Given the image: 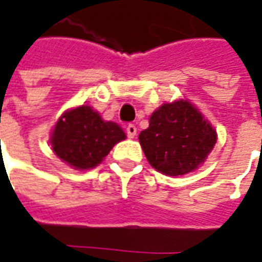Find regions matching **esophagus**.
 I'll use <instances>...</instances> for the list:
<instances>
[{
  "label": "esophagus",
  "mask_w": 262,
  "mask_h": 262,
  "mask_svg": "<svg viewBox=\"0 0 262 262\" xmlns=\"http://www.w3.org/2000/svg\"><path fill=\"white\" fill-rule=\"evenodd\" d=\"M126 133H127V136L130 139H133L136 136V133H138V129H136V126L135 124H127L126 126Z\"/></svg>",
  "instance_id": "obj_1"
}]
</instances>
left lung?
Returning a JSON list of instances; mask_svg holds the SVG:
<instances>
[{"label":"left lung","instance_id":"1","mask_svg":"<svg viewBox=\"0 0 262 262\" xmlns=\"http://www.w3.org/2000/svg\"><path fill=\"white\" fill-rule=\"evenodd\" d=\"M139 142L158 172L186 175L206 161L216 143V130L192 103L179 99L155 110Z\"/></svg>","mask_w":262,"mask_h":262}]
</instances>
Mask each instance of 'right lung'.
<instances>
[{"label": "right lung", "instance_id": "obj_1", "mask_svg": "<svg viewBox=\"0 0 262 262\" xmlns=\"http://www.w3.org/2000/svg\"><path fill=\"white\" fill-rule=\"evenodd\" d=\"M126 139L117 123L106 122L90 106H79L64 112L51 132L53 152L71 168H96L112 147Z\"/></svg>", "mask_w": 262, "mask_h": 262}]
</instances>
